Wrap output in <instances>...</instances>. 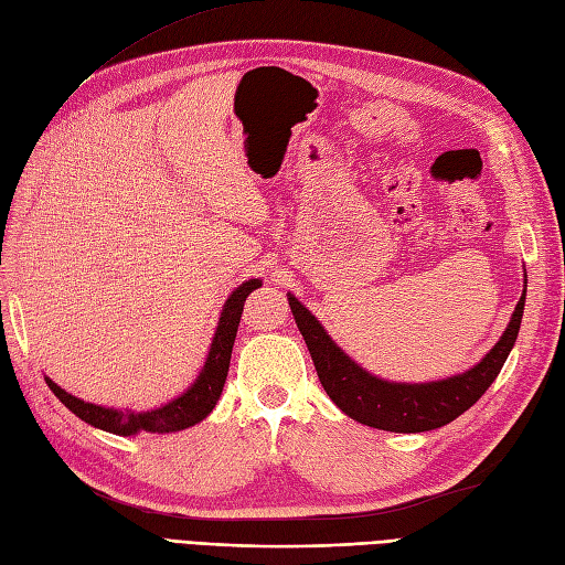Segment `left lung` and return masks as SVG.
<instances>
[{
	"instance_id": "left-lung-1",
	"label": "left lung",
	"mask_w": 565,
	"mask_h": 565,
	"mask_svg": "<svg viewBox=\"0 0 565 565\" xmlns=\"http://www.w3.org/2000/svg\"><path fill=\"white\" fill-rule=\"evenodd\" d=\"M288 306L296 317L302 339L308 343L312 363L324 392L337 406L374 429L386 431H429L454 423L458 415L472 408L482 394L497 380L505 358H509L518 339L520 320H523L525 294L518 300L515 312L505 327L503 337L491 349L480 365L456 374L441 382L429 384H394L372 377L370 372L358 367L339 345L329 339L315 315L302 308L296 296H288Z\"/></svg>"
}]
</instances>
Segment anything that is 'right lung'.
<instances>
[{
    "mask_svg": "<svg viewBox=\"0 0 565 565\" xmlns=\"http://www.w3.org/2000/svg\"><path fill=\"white\" fill-rule=\"evenodd\" d=\"M259 286H263V281L250 279V281H245L243 286H238L236 291L228 296L224 312L220 317V327H216V334H214V341H212L207 363H205V367H202L200 377L195 380V384L188 388L183 396L167 403V406H162V408L148 411V413H128V411L99 408V406H93V403H85L76 396L66 394L64 388L56 386L50 377H45V382L52 388V394L60 398L71 413L78 415L81 420H85L97 429L121 434V437H131V434H138V431L167 434V431H179V429H185V427H193L200 420H205V417L212 413L214 403L220 401V396H222V388H224L226 374H228V363H231V351H234V341H236V331H238L245 298H248Z\"/></svg>",
    "mask_w": 565,
    "mask_h": 565,
    "instance_id": "1",
    "label": "right lung"
}]
</instances>
